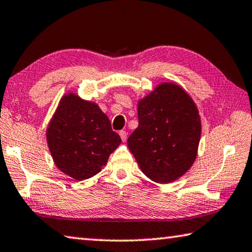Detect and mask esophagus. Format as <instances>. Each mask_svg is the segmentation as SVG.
<instances>
[{
    "label": "esophagus",
    "instance_id": "1",
    "mask_svg": "<svg viewBox=\"0 0 252 252\" xmlns=\"http://www.w3.org/2000/svg\"><path fill=\"white\" fill-rule=\"evenodd\" d=\"M119 134H120V137H121V140L125 142V141H126V132L125 130H121L119 132Z\"/></svg>",
    "mask_w": 252,
    "mask_h": 252
}]
</instances>
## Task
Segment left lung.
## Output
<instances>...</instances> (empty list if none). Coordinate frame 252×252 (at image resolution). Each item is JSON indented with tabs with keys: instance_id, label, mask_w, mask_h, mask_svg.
Returning <instances> with one entry per match:
<instances>
[{
	"instance_id": "left-lung-1",
	"label": "left lung",
	"mask_w": 252,
	"mask_h": 252,
	"mask_svg": "<svg viewBox=\"0 0 252 252\" xmlns=\"http://www.w3.org/2000/svg\"><path fill=\"white\" fill-rule=\"evenodd\" d=\"M139 126L127 147L142 173L156 183H170L190 168L201 139V119L189 94L163 83L138 103Z\"/></svg>"
}]
</instances>
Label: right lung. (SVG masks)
<instances>
[{
	"label": "right lung",
	"mask_w": 252,
	"mask_h": 252,
	"mask_svg": "<svg viewBox=\"0 0 252 252\" xmlns=\"http://www.w3.org/2000/svg\"><path fill=\"white\" fill-rule=\"evenodd\" d=\"M47 142L56 166L76 181H84L101 171L121 138L97 104L69 93L51 119Z\"/></svg>",
	"instance_id": "add662e5"
}]
</instances>
